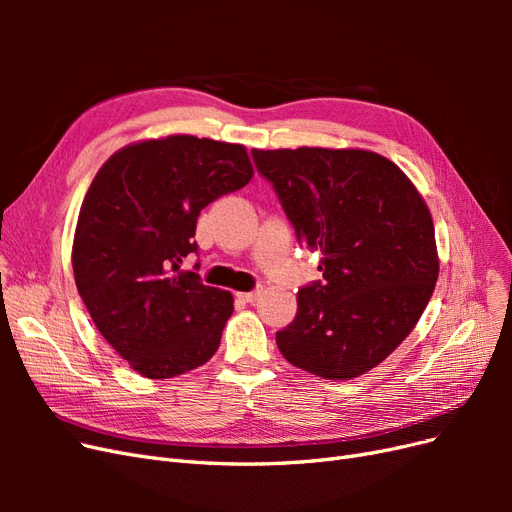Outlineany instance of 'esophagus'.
Here are the masks:
<instances>
[{"instance_id":"1","label":"esophagus","mask_w":512,"mask_h":512,"mask_svg":"<svg viewBox=\"0 0 512 512\" xmlns=\"http://www.w3.org/2000/svg\"><path fill=\"white\" fill-rule=\"evenodd\" d=\"M262 294V286H256L254 290H250V292H237V297L241 299V301H245V303H254L258 297Z\"/></svg>"}]
</instances>
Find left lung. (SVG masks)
Segmentation results:
<instances>
[{"instance_id": "8db88e82", "label": "left lung", "mask_w": 512, "mask_h": 512, "mask_svg": "<svg viewBox=\"0 0 512 512\" xmlns=\"http://www.w3.org/2000/svg\"><path fill=\"white\" fill-rule=\"evenodd\" d=\"M299 243L318 250L322 282L297 294L275 333L284 359L327 380L380 365L425 312L440 260L431 213L414 183L365 149H252Z\"/></svg>"}]
</instances>
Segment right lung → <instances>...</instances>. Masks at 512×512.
Segmentation results:
<instances>
[{
    "label": "right lung",
    "mask_w": 512,
    "mask_h": 512,
    "mask_svg": "<svg viewBox=\"0 0 512 512\" xmlns=\"http://www.w3.org/2000/svg\"><path fill=\"white\" fill-rule=\"evenodd\" d=\"M252 175L243 145L173 134L119 149L91 181L72 245L76 288L141 376H181L218 350L232 294L181 265L198 250L200 211Z\"/></svg>",
    "instance_id": "add662e5"
}]
</instances>
